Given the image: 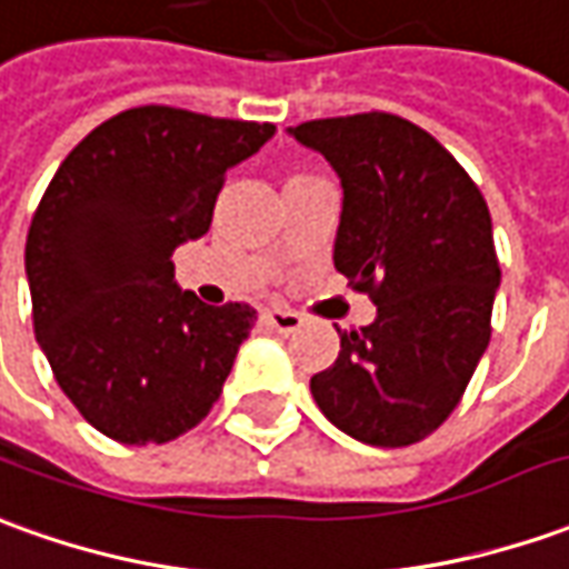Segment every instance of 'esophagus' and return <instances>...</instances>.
Returning <instances> with one entry per match:
<instances>
[{
  "label": "esophagus",
  "instance_id": "34e87169",
  "mask_svg": "<svg viewBox=\"0 0 569 569\" xmlns=\"http://www.w3.org/2000/svg\"><path fill=\"white\" fill-rule=\"evenodd\" d=\"M264 320H268L277 333H296L301 327V315L299 311H292V308H268V311H264Z\"/></svg>",
  "mask_w": 569,
  "mask_h": 569
}]
</instances>
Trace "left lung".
Wrapping results in <instances>:
<instances>
[{"label": "left lung", "instance_id": "obj_1", "mask_svg": "<svg viewBox=\"0 0 569 569\" xmlns=\"http://www.w3.org/2000/svg\"><path fill=\"white\" fill-rule=\"evenodd\" d=\"M289 133L339 173L333 264L377 305L370 327L339 333L311 396L358 442L415 446L458 408L492 336L501 268L489 204L446 146L398 114L320 118Z\"/></svg>", "mask_w": 569, "mask_h": 569}]
</instances>
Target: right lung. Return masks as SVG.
<instances>
[{"label":"right lung","instance_id":"1","mask_svg":"<svg viewBox=\"0 0 569 569\" xmlns=\"http://www.w3.org/2000/svg\"><path fill=\"white\" fill-rule=\"evenodd\" d=\"M273 123L139 106L61 161L27 233L33 333L61 392L108 439L171 442L223 392L254 308H211L171 254L211 227L227 171Z\"/></svg>","mask_w":569,"mask_h":569}]
</instances>
